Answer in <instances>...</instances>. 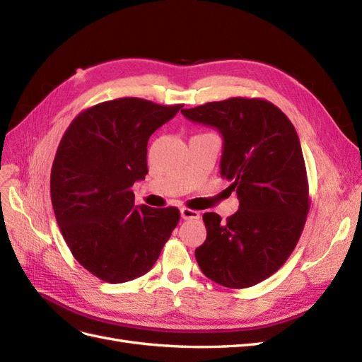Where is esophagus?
Segmentation results:
<instances>
[{"mask_svg":"<svg viewBox=\"0 0 362 362\" xmlns=\"http://www.w3.org/2000/svg\"><path fill=\"white\" fill-rule=\"evenodd\" d=\"M181 217L184 221H190V218H199V211L196 210H190L187 206H182L181 208Z\"/></svg>","mask_w":362,"mask_h":362,"instance_id":"esophagus-1","label":"esophagus"}]
</instances>
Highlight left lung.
I'll return each mask as SVG.
<instances>
[{
	"instance_id": "obj_1",
	"label": "left lung",
	"mask_w": 362,
	"mask_h": 362,
	"mask_svg": "<svg viewBox=\"0 0 362 362\" xmlns=\"http://www.w3.org/2000/svg\"><path fill=\"white\" fill-rule=\"evenodd\" d=\"M181 113L223 137L221 177L240 201L222 221L202 216L206 240L196 261L206 278L246 288L272 276L298 245L310 210L308 178L298 133L276 105L261 98H229Z\"/></svg>"
}]
</instances>
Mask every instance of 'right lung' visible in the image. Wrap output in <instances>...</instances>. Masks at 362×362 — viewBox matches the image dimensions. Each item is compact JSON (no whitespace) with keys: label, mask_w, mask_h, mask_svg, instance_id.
<instances>
[{"label":"right lung","mask_w":362,"mask_h":362,"mask_svg":"<svg viewBox=\"0 0 362 362\" xmlns=\"http://www.w3.org/2000/svg\"><path fill=\"white\" fill-rule=\"evenodd\" d=\"M182 104L141 98L96 104L76 116L51 169V202L72 255L92 275L120 284L145 275L180 222L175 206L134 205L148 173L151 134Z\"/></svg>","instance_id":"1"}]
</instances>
